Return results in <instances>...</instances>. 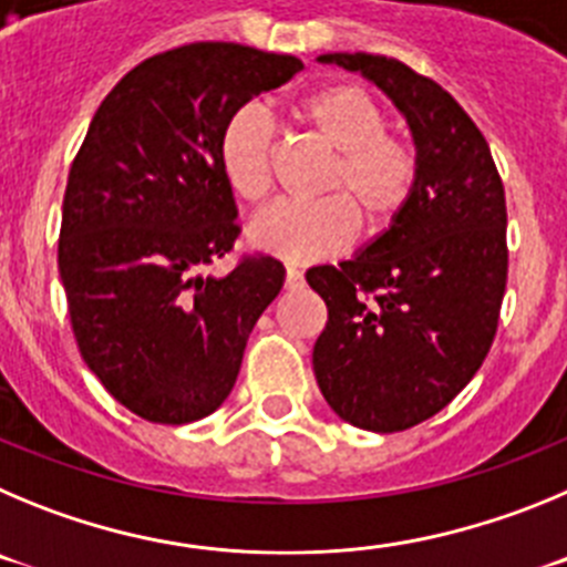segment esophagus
Masks as SVG:
<instances>
[{"label":"esophagus","instance_id":"1","mask_svg":"<svg viewBox=\"0 0 567 567\" xmlns=\"http://www.w3.org/2000/svg\"><path fill=\"white\" fill-rule=\"evenodd\" d=\"M305 282V274L296 268V265H288L285 268V288H302Z\"/></svg>","mask_w":567,"mask_h":567}]
</instances>
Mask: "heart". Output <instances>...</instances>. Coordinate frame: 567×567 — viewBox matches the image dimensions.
Segmentation results:
<instances>
[{
  "label": "heart",
  "instance_id": "obj_1",
  "mask_svg": "<svg viewBox=\"0 0 567 567\" xmlns=\"http://www.w3.org/2000/svg\"><path fill=\"white\" fill-rule=\"evenodd\" d=\"M296 124L330 152L321 169V200L310 206L279 203L248 228L251 246L288 262H313L344 251L359 231L381 234L401 217L417 183L415 146L386 130L381 101L353 81H336L293 104ZM277 135L259 106H239L217 141V163L234 195L262 203L271 195Z\"/></svg>",
  "mask_w": 567,
  "mask_h": 567
}]
</instances>
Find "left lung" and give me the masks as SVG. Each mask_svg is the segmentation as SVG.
Instances as JSON below:
<instances>
[{
    "mask_svg": "<svg viewBox=\"0 0 567 567\" xmlns=\"http://www.w3.org/2000/svg\"><path fill=\"white\" fill-rule=\"evenodd\" d=\"M359 70L410 124L417 183L390 231L305 274L328 305L313 372L330 410L370 432L426 421L474 379L506 293V192L483 132L437 81L404 61L324 53Z\"/></svg>",
    "mask_w": 567,
    "mask_h": 567,
    "instance_id": "obj_1",
    "label": "left lung"
}]
</instances>
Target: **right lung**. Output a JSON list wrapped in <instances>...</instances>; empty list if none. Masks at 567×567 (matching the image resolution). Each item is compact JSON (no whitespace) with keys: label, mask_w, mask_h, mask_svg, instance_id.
<instances>
[{"label":"right lung","mask_w":567,"mask_h":567,"mask_svg":"<svg viewBox=\"0 0 567 567\" xmlns=\"http://www.w3.org/2000/svg\"><path fill=\"white\" fill-rule=\"evenodd\" d=\"M302 70L293 55L195 42L132 68L101 101L70 166L59 274L81 359L118 404L152 423L212 415L285 268L243 254L217 163L226 118Z\"/></svg>","instance_id":"add662e5"}]
</instances>
